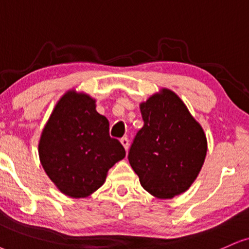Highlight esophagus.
I'll use <instances>...</instances> for the list:
<instances>
[{
    "mask_svg": "<svg viewBox=\"0 0 249 249\" xmlns=\"http://www.w3.org/2000/svg\"><path fill=\"white\" fill-rule=\"evenodd\" d=\"M121 144L124 145L125 151H128V149H129V140L127 137H124V139H121Z\"/></svg>",
    "mask_w": 249,
    "mask_h": 249,
    "instance_id": "obj_1",
    "label": "esophagus"
}]
</instances>
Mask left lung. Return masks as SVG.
Masks as SVG:
<instances>
[{
  "instance_id": "obj_1",
  "label": "left lung",
  "mask_w": 249,
  "mask_h": 249,
  "mask_svg": "<svg viewBox=\"0 0 249 249\" xmlns=\"http://www.w3.org/2000/svg\"><path fill=\"white\" fill-rule=\"evenodd\" d=\"M140 109L144 125L130 146V166L146 192L157 198H173L197 178L207 156V136L170 89L152 94Z\"/></svg>"
}]
</instances>
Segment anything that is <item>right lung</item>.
<instances>
[{"label":"right lung","instance_id":"add662e5","mask_svg":"<svg viewBox=\"0 0 249 249\" xmlns=\"http://www.w3.org/2000/svg\"><path fill=\"white\" fill-rule=\"evenodd\" d=\"M38 148L46 174L72 198L88 197L100 188L109 168L125 157L121 143L110 139L108 120L96 110V99L75 90L56 103Z\"/></svg>","mask_w":249,"mask_h":249}]
</instances>
